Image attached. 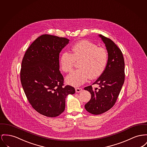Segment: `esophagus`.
<instances>
[{"instance_id":"34e87169","label":"esophagus","mask_w":147,"mask_h":147,"mask_svg":"<svg viewBox=\"0 0 147 147\" xmlns=\"http://www.w3.org/2000/svg\"><path fill=\"white\" fill-rule=\"evenodd\" d=\"M82 90H83L82 88H76V92L77 93H80V92H81Z\"/></svg>"}]
</instances>
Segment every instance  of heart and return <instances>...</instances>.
<instances>
[{"instance_id": "heart-1", "label": "heart", "mask_w": 147, "mask_h": 147, "mask_svg": "<svg viewBox=\"0 0 147 147\" xmlns=\"http://www.w3.org/2000/svg\"><path fill=\"white\" fill-rule=\"evenodd\" d=\"M108 58L105 48L98 47L88 40H81L71 47L70 53H61L59 64L63 71L70 73L73 69L76 61H79V69L73 71L65 79L68 84L78 86L89 78L92 80L101 76L107 66Z\"/></svg>"}]
</instances>
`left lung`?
<instances>
[{"mask_svg": "<svg viewBox=\"0 0 147 147\" xmlns=\"http://www.w3.org/2000/svg\"><path fill=\"white\" fill-rule=\"evenodd\" d=\"M105 44L108 53L105 69L93 84L99 88L93 89L92 86L84 88L91 94L90 100L85 105L88 112L99 115L106 112L115 104L125 79L124 60L121 49L112 40L99 35Z\"/></svg>", "mask_w": 147, "mask_h": 147, "instance_id": "8db88e82", "label": "left lung"}]
</instances>
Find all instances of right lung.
<instances>
[{"label": "right lung", "mask_w": 147, "mask_h": 147, "mask_svg": "<svg viewBox=\"0 0 147 147\" xmlns=\"http://www.w3.org/2000/svg\"><path fill=\"white\" fill-rule=\"evenodd\" d=\"M69 41L42 35L29 46L22 60L20 81L26 98L36 112L46 117L61 114L67 96L76 92L74 87L64 86L59 71V53Z\"/></svg>", "instance_id": "obj_1"}]
</instances>
